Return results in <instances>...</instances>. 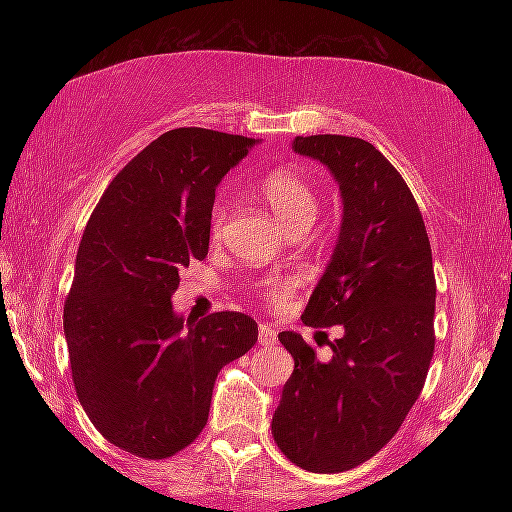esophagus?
Listing matches in <instances>:
<instances>
[{"instance_id":"1","label":"esophagus","mask_w":512,"mask_h":512,"mask_svg":"<svg viewBox=\"0 0 512 512\" xmlns=\"http://www.w3.org/2000/svg\"><path fill=\"white\" fill-rule=\"evenodd\" d=\"M257 339H259V345H264V348H271V345H275L277 343V334H275L273 325H268V323L259 325Z\"/></svg>"}]
</instances>
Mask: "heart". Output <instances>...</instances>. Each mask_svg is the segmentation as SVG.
Listing matches in <instances>:
<instances>
[{"mask_svg": "<svg viewBox=\"0 0 512 512\" xmlns=\"http://www.w3.org/2000/svg\"><path fill=\"white\" fill-rule=\"evenodd\" d=\"M262 194L266 198V203L271 205V210L275 212L277 219H280V223L289 232L302 230V228L307 230L309 225L314 223L318 214V196L314 192V187L309 185V180L302 178L300 173L291 169L271 171L262 183ZM225 216H228L225 205L216 203L210 216L212 239L221 237ZM298 284L300 280L296 275L284 277V280H268L264 284V298L268 305L282 307L284 302L293 296V291L298 289Z\"/></svg>", "mask_w": 512, "mask_h": 512, "instance_id": "obj_1", "label": "heart"}]
</instances>
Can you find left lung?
<instances>
[{"mask_svg":"<svg viewBox=\"0 0 512 512\" xmlns=\"http://www.w3.org/2000/svg\"><path fill=\"white\" fill-rule=\"evenodd\" d=\"M293 149L341 187L339 244L302 323L341 325L343 336L320 361L300 334H277L296 368L271 429L291 463L334 474L375 456L420 397L436 345V277L420 207L384 153L345 135L296 137Z\"/></svg>","mask_w":512,"mask_h":512,"instance_id":"1","label":"left lung"}]
</instances>
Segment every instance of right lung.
I'll use <instances>...</instances> for the list:
<instances>
[{"label":"right lung","mask_w":512,"mask_h":512,"mask_svg":"<svg viewBox=\"0 0 512 512\" xmlns=\"http://www.w3.org/2000/svg\"><path fill=\"white\" fill-rule=\"evenodd\" d=\"M255 142L173 128L121 169L85 225L63 327L79 402L112 445L169 458L201 436L216 375L257 343L241 311L173 314L180 271L207 257L214 192Z\"/></svg>","instance_id":"1"}]
</instances>
